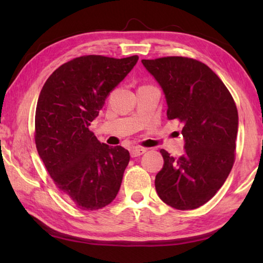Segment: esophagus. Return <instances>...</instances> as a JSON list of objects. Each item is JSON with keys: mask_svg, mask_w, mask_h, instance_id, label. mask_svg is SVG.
I'll return each instance as SVG.
<instances>
[{"mask_svg": "<svg viewBox=\"0 0 263 263\" xmlns=\"http://www.w3.org/2000/svg\"><path fill=\"white\" fill-rule=\"evenodd\" d=\"M146 152L145 148L142 147H133L131 149V157L132 158H136V157H140L141 154H144Z\"/></svg>", "mask_w": 263, "mask_h": 263, "instance_id": "34e87169", "label": "esophagus"}]
</instances>
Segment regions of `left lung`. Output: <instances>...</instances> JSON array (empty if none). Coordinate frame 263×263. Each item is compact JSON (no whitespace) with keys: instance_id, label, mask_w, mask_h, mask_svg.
I'll return each mask as SVG.
<instances>
[{"instance_id":"1","label":"left lung","mask_w":263,"mask_h":263,"mask_svg":"<svg viewBox=\"0 0 263 263\" xmlns=\"http://www.w3.org/2000/svg\"><path fill=\"white\" fill-rule=\"evenodd\" d=\"M161 86L167 118L182 125L185 152L180 158L161 149L163 167L155 176L159 197L177 210L210 201L228 179L235 160L238 110L218 75L185 57L141 60Z\"/></svg>"}]
</instances>
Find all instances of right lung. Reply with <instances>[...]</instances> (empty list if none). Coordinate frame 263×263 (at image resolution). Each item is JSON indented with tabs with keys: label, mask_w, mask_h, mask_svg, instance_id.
<instances>
[{
	"label": "right lung",
	"mask_w": 263,
	"mask_h": 263,
	"mask_svg": "<svg viewBox=\"0 0 263 263\" xmlns=\"http://www.w3.org/2000/svg\"><path fill=\"white\" fill-rule=\"evenodd\" d=\"M137 61L138 55L75 58L50 75L39 95L35 147L57 188L81 210L106 206L121 188L130 153L101 144L89 126Z\"/></svg>",
	"instance_id": "add662e5"
}]
</instances>
